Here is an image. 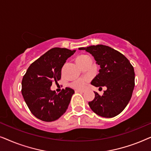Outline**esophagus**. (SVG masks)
Listing matches in <instances>:
<instances>
[{"mask_svg":"<svg viewBox=\"0 0 151 151\" xmlns=\"http://www.w3.org/2000/svg\"><path fill=\"white\" fill-rule=\"evenodd\" d=\"M85 91L84 90H81V89H77L76 90V92H79V93H84Z\"/></svg>","mask_w":151,"mask_h":151,"instance_id":"1","label":"esophagus"}]
</instances>
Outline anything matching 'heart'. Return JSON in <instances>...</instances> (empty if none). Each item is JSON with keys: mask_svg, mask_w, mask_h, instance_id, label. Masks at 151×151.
<instances>
[{"mask_svg": "<svg viewBox=\"0 0 151 151\" xmlns=\"http://www.w3.org/2000/svg\"><path fill=\"white\" fill-rule=\"evenodd\" d=\"M88 59H91L90 58V56H88L87 55H80L79 56L77 57L76 58V62L78 65H81L82 63H83L84 62H85L86 60H87ZM88 81V78H79V79L74 80L73 82H72L71 84V87H73L74 88H77V89H81L85 86V84L86 82Z\"/></svg>", "mask_w": 151, "mask_h": 151, "instance_id": "heart-1", "label": "heart"}]
</instances>
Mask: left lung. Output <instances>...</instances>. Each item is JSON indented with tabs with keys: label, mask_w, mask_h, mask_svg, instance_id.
<instances>
[{
	"label": "left lung",
	"mask_w": 151,
	"mask_h": 151,
	"mask_svg": "<svg viewBox=\"0 0 151 151\" xmlns=\"http://www.w3.org/2000/svg\"><path fill=\"white\" fill-rule=\"evenodd\" d=\"M79 49L90 53L100 66V73L91 84L107 88L101 96L95 92L93 100L88 102L90 108L101 117H113L119 115L129 104L133 94V67L122 53L106 45H92Z\"/></svg>",
	"instance_id": "8db88e82"
}]
</instances>
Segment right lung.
I'll return each instance as SVG.
<instances>
[{
  "mask_svg": "<svg viewBox=\"0 0 151 151\" xmlns=\"http://www.w3.org/2000/svg\"><path fill=\"white\" fill-rule=\"evenodd\" d=\"M76 50L55 47L31 64L22 80V95L35 117L53 122L66 112L74 90L66 87L59 93L51 90L53 82L61 78V70Z\"/></svg>",
  "mask_w": 151,
  "mask_h": 151,
  "instance_id": "add662e5",
  "label": "right lung"
}]
</instances>
